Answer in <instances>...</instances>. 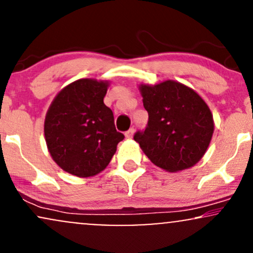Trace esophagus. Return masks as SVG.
<instances>
[{
	"instance_id": "esophagus-1",
	"label": "esophagus",
	"mask_w": 253,
	"mask_h": 253,
	"mask_svg": "<svg viewBox=\"0 0 253 253\" xmlns=\"http://www.w3.org/2000/svg\"><path fill=\"white\" fill-rule=\"evenodd\" d=\"M134 127H130V128L127 130L126 133H125V135H126V138H128V139H130L133 136V134H134Z\"/></svg>"
}]
</instances>
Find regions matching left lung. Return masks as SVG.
Returning <instances> with one entry per match:
<instances>
[{"instance_id":"8db88e82","label":"left lung","mask_w":253,"mask_h":253,"mask_svg":"<svg viewBox=\"0 0 253 253\" xmlns=\"http://www.w3.org/2000/svg\"><path fill=\"white\" fill-rule=\"evenodd\" d=\"M149 121L133 138L157 167L169 171L195 165L211 143L213 115L193 89L173 81L140 85Z\"/></svg>"}]
</instances>
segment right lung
<instances>
[{
    "label": "right lung",
    "mask_w": 253,
    "mask_h": 253,
    "mask_svg": "<svg viewBox=\"0 0 253 253\" xmlns=\"http://www.w3.org/2000/svg\"><path fill=\"white\" fill-rule=\"evenodd\" d=\"M106 82L78 80L57 95L45 119L46 144L52 158L66 172L94 176L109 164L125 138L103 103Z\"/></svg>",
    "instance_id": "1"
}]
</instances>
